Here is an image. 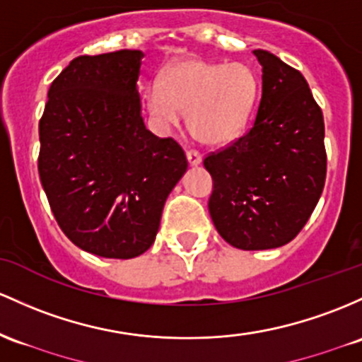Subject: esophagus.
<instances>
[{
	"label": "esophagus",
	"mask_w": 362,
	"mask_h": 362,
	"mask_svg": "<svg viewBox=\"0 0 362 362\" xmlns=\"http://www.w3.org/2000/svg\"><path fill=\"white\" fill-rule=\"evenodd\" d=\"M185 154H187V160H189V163H190V165H192V166L199 165V163L202 161V156H201L199 153H197V151L189 149L187 153H185Z\"/></svg>",
	"instance_id": "obj_1"
}]
</instances>
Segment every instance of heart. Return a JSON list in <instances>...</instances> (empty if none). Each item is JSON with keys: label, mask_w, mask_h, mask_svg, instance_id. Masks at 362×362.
I'll return each instance as SVG.
<instances>
[{"label": "heart", "mask_w": 362, "mask_h": 362, "mask_svg": "<svg viewBox=\"0 0 362 362\" xmlns=\"http://www.w3.org/2000/svg\"><path fill=\"white\" fill-rule=\"evenodd\" d=\"M257 81L242 63L189 58L166 70L163 84L146 90L151 117L161 127L178 125L185 111L194 139L208 146L232 141L244 129L256 101Z\"/></svg>", "instance_id": "obj_1"}]
</instances>
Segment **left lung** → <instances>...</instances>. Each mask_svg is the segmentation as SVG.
I'll return each instance as SVG.
<instances>
[{
	"instance_id": "obj_1",
	"label": "left lung",
	"mask_w": 362,
	"mask_h": 362,
	"mask_svg": "<svg viewBox=\"0 0 362 362\" xmlns=\"http://www.w3.org/2000/svg\"><path fill=\"white\" fill-rule=\"evenodd\" d=\"M263 94L247 134L204 158L218 233L244 251L291 242L315 211L327 178L325 122L299 70L264 49Z\"/></svg>"
}]
</instances>
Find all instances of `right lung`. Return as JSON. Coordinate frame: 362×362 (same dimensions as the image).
Listing matches in <instances>:
<instances>
[{"instance_id":"add662e5","label":"right lung","mask_w":362,"mask_h":362,"mask_svg":"<svg viewBox=\"0 0 362 362\" xmlns=\"http://www.w3.org/2000/svg\"><path fill=\"white\" fill-rule=\"evenodd\" d=\"M139 49L71 59L39 120V177L54 220L77 247L130 259L156 239L166 197L187 170L172 137L146 129Z\"/></svg>"}]
</instances>
